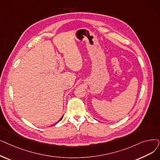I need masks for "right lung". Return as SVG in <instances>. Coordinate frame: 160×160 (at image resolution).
I'll return each mask as SVG.
<instances>
[{"instance_id": "add662e5", "label": "right lung", "mask_w": 160, "mask_h": 160, "mask_svg": "<svg viewBox=\"0 0 160 160\" xmlns=\"http://www.w3.org/2000/svg\"><path fill=\"white\" fill-rule=\"evenodd\" d=\"M63 116H62V117H61V118H60V119H59V121H58V122H56V123H55V124H57V123H58V122H59V121H61V120H62V119H63ZM53 125H54V124H53ZM53 126V125H52V126Z\"/></svg>"}]
</instances>
